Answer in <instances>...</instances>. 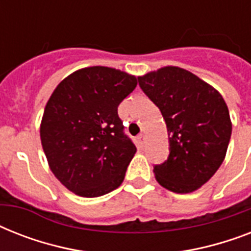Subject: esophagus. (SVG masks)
Listing matches in <instances>:
<instances>
[{
  "label": "esophagus",
  "instance_id": "obj_1",
  "mask_svg": "<svg viewBox=\"0 0 251 251\" xmlns=\"http://www.w3.org/2000/svg\"><path fill=\"white\" fill-rule=\"evenodd\" d=\"M138 141H139V143H141V146H145V141H146V135L143 133L139 134L138 135Z\"/></svg>",
  "mask_w": 251,
  "mask_h": 251
}]
</instances>
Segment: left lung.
<instances>
[{
	"mask_svg": "<svg viewBox=\"0 0 251 251\" xmlns=\"http://www.w3.org/2000/svg\"><path fill=\"white\" fill-rule=\"evenodd\" d=\"M139 86L160 109L169 135V156L155 165V178L167 190H198L224 161L232 134L226 100L193 73L164 66L138 76Z\"/></svg>",
	"mask_w": 251,
	"mask_h": 251,
	"instance_id": "left-lung-1",
	"label": "left lung"
}]
</instances>
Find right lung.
<instances>
[{"label":"right lung","mask_w":251,"mask_h":251,"mask_svg":"<svg viewBox=\"0 0 251 251\" xmlns=\"http://www.w3.org/2000/svg\"><path fill=\"white\" fill-rule=\"evenodd\" d=\"M137 83L117 69L90 66L72 73L50 95L41 146L53 175L74 194L100 197L125 178L137 147L124 134L117 108Z\"/></svg>","instance_id":"right-lung-1"}]
</instances>
